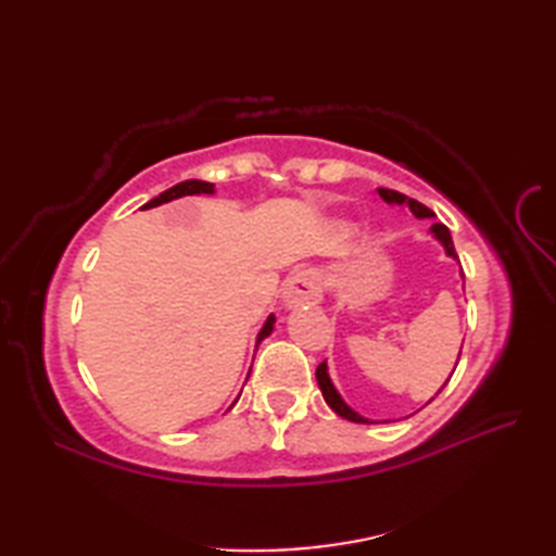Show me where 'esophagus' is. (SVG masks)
Wrapping results in <instances>:
<instances>
[{
  "instance_id": "esophagus-1",
  "label": "esophagus",
  "mask_w": 556,
  "mask_h": 556,
  "mask_svg": "<svg viewBox=\"0 0 556 556\" xmlns=\"http://www.w3.org/2000/svg\"><path fill=\"white\" fill-rule=\"evenodd\" d=\"M323 299V281L315 269L305 267L296 269L285 281V303L289 308H299V305H311Z\"/></svg>"
}]
</instances>
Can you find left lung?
<instances>
[{"label":"left lung","instance_id":"left-lung-1","mask_svg":"<svg viewBox=\"0 0 556 556\" xmlns=\"http://www.w3.org/2000/svg\"><path fill=\"white\" fill-rule=\"evenodd\" d=\"M377 193L382 195V200H387V203H396V205H408L410 207V212L416 217H432L434 212L430 210V207H425L422 203H418V200H413V198H406L404 193H399V191H389V188H377ZM432 233H434V239L440 241L442 245H444V251H446V255H452V257H456V251H454V241H452V233H448V229L444 227V224H432V229H430ZM315 377H317V384H320V389H323V396H325V401H327V406L332 408L337 416H341V418H346V420H351V422H372V420H368V418H363V416H358L356 410H353L351 406H346V401L339 396V392L334 389V384H332V380H329V375H327V363H320L317 365V370H315Z\"/></svg>","mask_w":556,"mask_h":556}]
</instances>
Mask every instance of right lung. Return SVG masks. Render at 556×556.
<instances>
[{
  "instance_id": "right-lung-1",
  "label": "right lung",
  "mask_w": 556,
  "mask_h": 556,
  "mask_svg": "<svg viewBox=\"0 0 556 556\" xmlns=\"http://www.w3.org/2000/svg\"><path fill=\"white\" fill-rule=\"evenodd\" d=\"M198 193H215V186L207 184V181H198V179L181 181V184L172 186L169 191H164V193H160L157 198H152L150 203H146L143 207H146V210H148V207H157V205H162V203H169V200H174V198H181V195H198ZM271 327H275V315H269V317H267V323H265V327L260 329V334H257V344H260V341H263L265 337H269V334H271Z\"/></svg>"
}]
</instances>
